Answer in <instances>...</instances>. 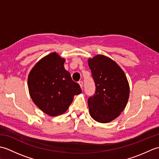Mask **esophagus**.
Listing matches in <instances>:
<instances>
[{
  "label": "esophagus",
  "mask_w": 159,
  "mask_h": 159,
  "mask_svg": "<svg viewBox=\"0 0 159 159\" xmlns=\"http://www.w3.org/2000/svg\"><path fill=\"white\" fill-rule=\"evenodd\" d=\"M79 84L80 87H81V88H83V81H79Z\"/></svg>",
  "instance_id": "34e87169"
}]
</instances>
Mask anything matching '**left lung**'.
Here are the masks:
<instances>
[{"label":"left lung","mask_w":159,"mask_h":159,"mask_svg":"<svg viewBox=\"0 0 159 159\" xmlns=\"http://www.w3.org/2000/svg\"><path fill=\"white\" fill-rule=\"evenodd\" d=\"M96 83V93L88 99L89 114L100 123H109L120 116L130 95L129 83L124 72L109 57L97 55L88 59Z\"/></svg>","instance_id":"8db88e82"}]
</instances>
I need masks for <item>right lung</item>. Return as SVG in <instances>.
Wrapping results in <instances>:
<instances>
[{"instance_id": "right-lung-1", "label": "right lung", "mask_w": 159, "mask_h": 159, "mask_svg": "<svg viewBox=\"0 0 159 159\" xmlns=\"http://www.w3.org/2000/svg\"><path fill=\"white\" fill-rule=\"evenodd\" d=\"M65 61L54 52L40 59L29 74L28 88L33 102L51 117L65 113L74 96L81 93L80 85L64 67Z\"/></svg>"}]
</instances>
